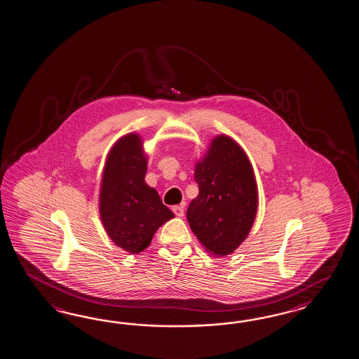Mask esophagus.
Instances as JSON below:
<instances>
[{
  "mask_svg": "<svg viewBox=\"0 0 359 359\" xmlns=\"http://www.w3.org/2000/svg\"><path fill=\"white\" fill-rule=\"evenodd\" d=\"M172 212H174L176 217H184V208L182 205H176L172 208Z\"/></svg>",
  "mask_w": 359,
  "mask_h": 359,
  "instance_id": "esophagus-1",
  "label": "esophagus"
}]
</instances>
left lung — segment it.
Returning a JSON list of instances; mask_svg holds the SVG:
<instances>
[{
    "instance_id": "1",
    "label": "left lung",
    "mask_w": 359,
    "mask_h": 359,
    "mask_svg": "<svg viewBox=\"0 0 359 359\" xmlns=\"http://www.w3.org/2000/svg\"><path fill=\"white\" fill-rule=\"evenodd\" d=\"M198 196L187 219L206 251L224 256L247 238L257 212V185L242 147L227 136L214 138L208 154L196 165Z\"/></svg>"
}]
</instances>
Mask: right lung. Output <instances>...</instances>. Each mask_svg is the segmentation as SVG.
I'll list each match as a JSON object with an SVG mask.
<instances>
[{
	"label": "right lung",
	"mask_w": 359,
	"mask_h": 359,
	"mask_svg": "<svg viewBox=\"0 0 359 359\" xmlns=\"http://www.w3.org/2000/svg\"><path fill=\"white\" fill-rule=\"evenodd\" d=\"M146 156L142 141L128 135L107 156L99 210L108 236L126 252L144 251L155 231L174 218L154 188L145 183Z\"/></svg>",
	"instance_id": "add662e5"
}]
</instances>
